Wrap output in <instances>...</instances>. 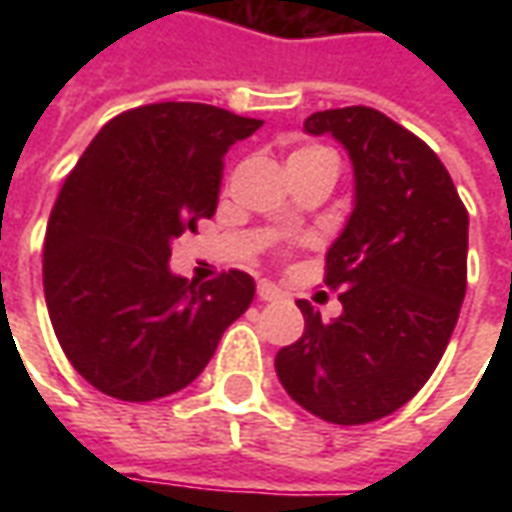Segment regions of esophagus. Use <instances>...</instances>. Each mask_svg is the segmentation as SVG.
<instances>
[{
    "label": "esophagus",
    "mask_w": 512,
    "mask_h": 512,
    "mask_svg": "<svg viewBox=\"0 0 512 512\" xmlns=\"http://www.w3.org/2000/svg\"><path fill=\"white\" fill-rule=\"evenodd\" d=\"M257 299L260 301H277L282 299V290L271 282H257Z\"/></svg>",
    "instance_id": "obj_1"
}]
</instances>
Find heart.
I'll return each instance as SVG.
<instances>
[{"mask_svg":"<svg viewBox=\"0 0 512 512\" xmlns=\"http://www.w3.org/2000/svg\"><path fill=\"white\" fill-rule=\"evenodd\" d=\"M323 153H332V150H326V147H318V145H307V147H299V150H293L288 161H304V158L323 156Z\"/></svg>","mask_w":512,"mask_h":512,"instance_id":"obj_1","label":"heart"}]
</instances>
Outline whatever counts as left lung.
Instances as JSON below:
<instances>
[{
	"instance_id": "left-lung-1",
	"label": "left lung",
	"mask_w": 512,
	"mask_h": 512,
	"mask_svg": "<svg viewBox=\"0 0 512 512\" xmlns=\"http://www.w3.org/2000/svg\"><path fill=\"white\" fill-rule=\"evenodd\" d=\"M307 134H332L354 164V213L326 252L343 315L323 323L299 301L304 334L274 359L301 408L365 425L406 406L439 365L466 296L469 213L439 156L370 106L326 109Z\"/></svg>"
}]
</instances>
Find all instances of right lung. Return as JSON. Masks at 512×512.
<instances>
[{
  "label": "right lung",
  "instance_id": "right-lung-1",
  "mask_svg": "<svg viewBox=\"0 0 512 512\" xmlns=\"http://www.w3.org/2000/svg\"><path fill=\"white\" fill-rule=\"evenodd\" d=\"M260 126L211 104L136 106L98 131L65 178L43 290L62 351L98 392L128 403L178 392L249 310V274L197 285L169 271V255L216 213L224 153Z\"/></svg>",
  "mask_w": 512,
  "mask_h": 512
}]
</instances>
